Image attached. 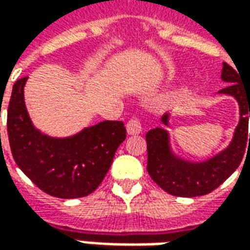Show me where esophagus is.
<instances>
[{
    "label": "esophagus",
    "instance_id": "esophagus-1",
    "mask_svg": "<svg viewBox=\"0 0 250 250\" xmlns=\"http://www.w3.org/2000/svg\"><path fill=\"white\" fill-rule=\"evenodd\" d=\"M127 128V132L128 135H138L142 132V123L141 120L136 119V118H132V119L128 120V123L125 125Z\"/></svg>",
    "mask_w": 250,
    "mask_h": 250
}]
</instances>
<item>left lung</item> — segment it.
<instances>
[{"label": "left lung", "mask_w": 250, "mask_h": 250, "mask_svg": "<svg viewBox=\"0 0 250 250\" xmlns=\"http://www.w3.org/2000/svg\"><path fill=\"white\" fill-rule=\"evenodd\" d=\"M241 77L230 65L222 62L221 80L229 85L218 91V95L231 96L238 104L237 123L229 145L214 155L191 161L174 151L170 134L171 112L161 118L162 127H155L146 134L147 171L152 181L175 197H199L213 191L224 184L240 166L248 142V122L250 118V88L242 85Z\"/></svg>", "instance_id": "obj_1"}]
</instances>
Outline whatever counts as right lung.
Masks as SVG:
<instances>
[{
	"label": "right lung",
	"instance_id": "obj_1",
	"mask_svg": "<svg viewBox=\"0 0 250 250\" xmlns=\"http://www.w3.org/2000/svg\"><path fill=\"white\" fill-rule=\"evenodd\" d=\"M26 82L28 77H22L14 83L8 107L14 161L37 188L52 197H85L102 184L125 139L123 122L104 120L64 138L44 134L33 125L25 105Z\"/></svg>",
	"mask_w": 250,
	"mask_h": 250
}]
</instances>
